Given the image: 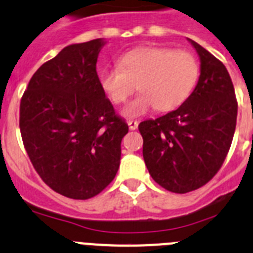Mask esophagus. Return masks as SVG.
<instances>
[{
  "mask_svg": "<svg viewBox=\"0 0 253 253\" xmlns=\"http://www.w3.org/2000/svg\"><path fill=\"white\" fill-rule=\"evenodd\" d=\"M127 125H128L129 129H136L138 127V122L133 121V120H129V121H127Z\"/></svg>",
  "mask_w": 253,
  "mask_h": 253,
  "instance_id": "esophagus-1",
  "label": "esophagus"
}]
</instances>
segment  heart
Wrapping results in <instances>:
<instances>
[{"mask_svg":"<svg viewBox=\"0 0 253 253\" xmlns=\"http://www.w3.org/2000/svg\"><path fill=\"white\" fill-rule=\"evenodd\" d=\"M199 77L197 59L185 50L136 47L120 58L117 65L99 72L102 92L115 104L124 103L135 90L140 94L124 110L125 117H140L158 108L176 110L192 94Z\"/></svg>","mask_w":253,"mask_h":253,"instance_id":"b5f03b06","label":"heart"}]
</instances>
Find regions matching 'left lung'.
<instances>
[{
    "mask_svg": "<svg viewBox=\"0 0 253 253\" xmlns=\"http://www.w3.org/2000/svg\"><path fill=\"white\" fill-rule=\"evenodd\" d=\"M200 76L177 110L138 125L150 175L172 193L192 192L217 174L231 147L237 101L226 67L192 39Z\"/></svg>",
    "mask_w": 253,
    "mask_h": 253,
    "instance_id": "obj_1",
    "label": "left lung"
}]
</instances>
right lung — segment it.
<instances>
[{
    "label": "right lung",
    "instance_id": "add662e5",
    "mask_svg": "<svg viewBox=\"0 0 253 253\" xmlns=\"http://www.w3.org/2000/svg\"><path fill=\"white\" fill-rule=\"evenodd\" d=\"M95 39L65 46L39 68L20 104V131L42 180L59 194L89 199L115 179L128 132L99 87Z\"/></svg>",
    "mask_w": 253,
    "mask_h": 253
}]
</instances>
